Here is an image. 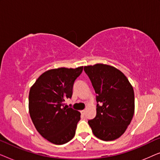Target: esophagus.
<instances>
[{
    "label": "esophagus",
    "instance_id": "obj_1",
    "mask_svg": "<svg viewBox=\"0 0 160 160\" xmlns=\"http://www.w3.org/2000/svg\"><path fill=\"white\" fill-rule=\"evenodd\" d=\"M81 113H82V116H84L85 113H86V111H85V110H82V111H81Z\"/></svg>",
    "mask_w": 160,
    "mask_h": 160
}]
</instances>
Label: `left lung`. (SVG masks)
I'll list each match as a JSON object with an SVG mask.
<instances>
[{"label":"left lung","instance_id":"obj_1","mask_svg":"<svg viewBox=\"0 0 160 160\" xmlns=\"http://www.w3.org/2000/svg\"><path fill=\"white\" fill-rule=\"evenodd\" d=\"M96 95L97 113L88 124L93 134L105 141H113L125 132L135 111L132 85L124 73L111 65L84 66Z\"/></svg>","mask_w":160,"mask_h":160}]
</instances>
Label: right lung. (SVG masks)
Returning <instances> with one entry per match:
<instances>
[{
  "mask_svg": "<svg viewBox=\"0 0 160 160\" xmlns=\"http://www.w3.org/2000/svg\"><path fill=\"white\" fill-rule=\"evenodd\" d=\"M82 71L83 66L49 70L30 88L29 113L32 123L41 136L56 145L68 143L75 135L81 113L68 108L64 101L71 98L74 82Z\"/></svg>",
  "mask_w": 160,
  "mask_h": 160,
  "instance_id": "1",
  "label": "right lung"
}]
</instances>
